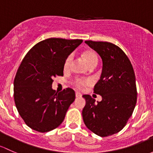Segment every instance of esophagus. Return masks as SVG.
I'll return each instance as SVG.
<instances>
[{"instance_id":"34e87169","label":"esophagus","mask_w":153,"mask_h":153,"mask_svg":"<svg viewBox=\"0 0 153 153\" xmlns=\"http://www.w3.org/2000/svg\"><path fill=\"white\" fill-rule=\"evenodd\" d=\"M76 98H79V97H82V94L80 93L76 92Z\"/></svg>"}]
</instances>
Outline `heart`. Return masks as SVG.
Returning <instances> with one entry per match:
<instances>
[{"mask_svg":"<svg viewBox=\"0 0 153 153\" xmlns=\"http://www.w3.org/2000/svg\"><path fill=\"white\" fill-rule=\"evenodd\" d=\"M83 58L85 59L86 62L88 63V65L90 66L93 65H97V62H98V57H97V53H94V51H88L86 52L83 53ZM72 58H73V56L72 55H69L67 58H66L65 61V64H64V68L65 69H68L69 67H70L71 63ZM89 84V81L88 80H84L81 79H77L76 81L74 82L75 86L79 89H82L86 86L87 85Z\"/></svg>","mask_w":153,"mask_h":153,"instance_id":"obj_1","label":"heart"}]
</instances>
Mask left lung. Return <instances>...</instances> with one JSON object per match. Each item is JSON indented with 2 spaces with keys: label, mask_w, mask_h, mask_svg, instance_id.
Segmentation results:
<instances>
[{
  "label": "left lung",
  "mask_w": 153,
  "mask_h": 153,
  "mask_svg": "<svg viewBox=\"0 0 153 153\" xmlns=\"http://www.w3.org/2000/svg\"><path fill=\"white\" fill-rule=\"evenodd\" d=\"M85 42L102 58V74L94 87V93L102 97V101L95 102L90 95H83L86 104L82 119L93 133L108 136L122 130L134 111L137 100L134 70L117 45L108 42Z\"/></svg>",
  "instance_id": "1"
}]
</instances>
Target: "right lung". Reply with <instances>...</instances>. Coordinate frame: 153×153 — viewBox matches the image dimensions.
<instances>
[{
  "instance_id": "right-lung-1",
  "label": "right lung",
  "mask_w": 153,
  "mask_h": 153,
  "mask_svg": "<svg viewBox=\"0 0 153 153\" xmlns=\"http://www.w3.org/2000/svg\"><path fill=\"white\" fill-rule=\"evenodd\" d=\"M82 40L49 38L38 42L23 58L14 80V99L25 123L40 133L59 127L75 100V92L52 89L53 78L63 76L66 58Z\"/></svg>"
}]
</instances>
